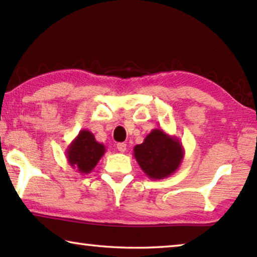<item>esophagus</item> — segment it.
I'll return each instance as SVG.
<instances>
[{
    "label": "esophagus",
    "instance_id": "esophagus-1",
    "mask_svg": "<svg viewBox=\"0 0 257 257\" xmlns=\"http://www.w3.org/2000/svg\"><path fill=\"white\" fill-rule=\"evenodd\" d=\"M116 149L123 153V152H125V150H127V144H124V143H118V145H116Z\"/></svg>",
    "mask_w": 257,
    "mask_h": 257
}]
</instances>
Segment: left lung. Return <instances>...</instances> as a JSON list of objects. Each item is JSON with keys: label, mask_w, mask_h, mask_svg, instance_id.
<instances>
[{"label": "left lung", "mask_w": 257, "mask_h": 257, "mask_svg": "<svg viewBox=\"0 0 257 257\" xmlns=\"http://www.w3.org/2000/svg\"><path fill=\"white\" fill-rule=\"evenodd\" d=\"M185 150L181 142L163 129L156 128L142 144L134 147V156L150 179L161 180L173 175L182 162Z\"/></svg>", "instance_id": "8db88e82"}]
</instances>
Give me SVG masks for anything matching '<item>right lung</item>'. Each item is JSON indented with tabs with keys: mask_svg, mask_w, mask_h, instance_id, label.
<instances>
[{
	"mask_svg": "<svg viewBox=\"0 0 257 257\" xmlns=\"http://www.w3.org/2000/svg\"><path fill=\"white\" fill-rule=\"evenodd\" d=\"M105 152V146L99 144L94 134L84 129L68 146L66 156L73 169L81 175H87L94 170Z\"/></svg>",
	"mask_w": 257,
	"mask_h": 257,
	"instance_id": "obj_1",
	"label": "right lung"
}]
</instances>
